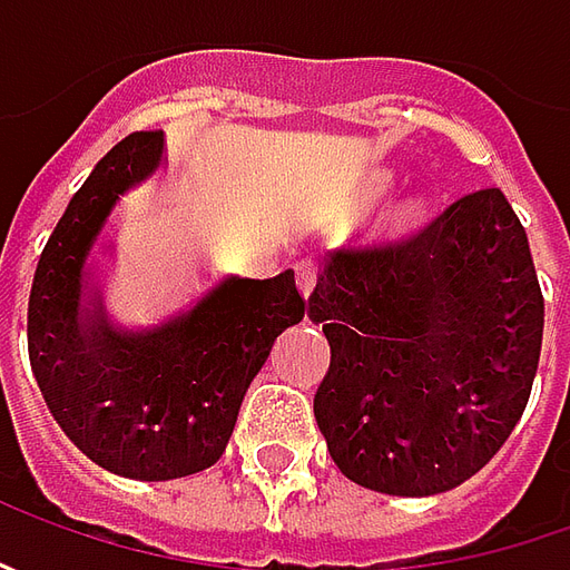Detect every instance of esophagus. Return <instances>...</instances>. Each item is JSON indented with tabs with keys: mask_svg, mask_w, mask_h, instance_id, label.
<instances>
[{
	"mask_svg": "<svg viewBox=\"0 0 570 570\" xmlns=\"http://www.w3.org/2000/svg\"><path fill=\"white\" fill-rule=\"evenodd\" d=\"M297 288H301V295H304V301L314 295V288H317V266L314 263H301L297 266V275H295Z\"/></svg>",
	"mask_w": 570,
	"mask_h": 570,
	"instance_id": "obj_1",
	"label": "esophagus"
}]
</instances>
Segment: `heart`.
Returning <instances> with one entry per match:
<instances>
[{
	"label": "heart",
	"mask_w": 570,
	"mask_h": 570,
	"mask_svg": "<svg viewBox=\"0 0 570 570\" xmlns=\"http://www.w3.org/2000/svg\"><path fill=\"white\" fill-rule=\"evenodd\" d=\"M386 184H390V177H386V174H374V177H371V180L355 193L352 208H355V212H367V208L381 199ZM425 212H428L425 203H405V206L396 212V218H393V228L409 230V228H415V225H422V222H425Z\"/></svg>",
	"instance_id": "b5f03b06"
}]
</instances>
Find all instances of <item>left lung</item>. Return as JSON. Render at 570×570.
<instances>
[{"instance_id":"left-lung-1","label":"left lung","mask_w":570,"mask_h":570,"mask_svg":"<svg viewBox=\"0 0 570 570\" xmlns=\"http://www.w3.org/2000/svg\"><path fill=\"white\" fill-rule=\"evenodd\" d=\"M546 304L501 189H479L396 240L333 253L311 295L330 371L314 415L333 463L371 492L463 485L520 422Z\"/></svg>"}]
</instances>
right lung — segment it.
Masks as SVG:
<instances>
[{
	"label": "right lung",
	"mask_w": 570,
	"mask_h": 570,
	"mask_svg": "<svg viewBox=\"0 0 570 570\" xmlns=\"http://www.w3.org/2000/svg\"><path fill=\"white\" fill-rule=\"evenodd\" d=\"M165 161L161 132H132L81 184L50 234L28 301V352L56 425L104 470L161 482L208 470L275 336L304 320L295 273L218 282L155 330H117L81 307L85 259L126 189Z\"/></svg>",
	"instance_id": "1"
}]
</instances>
